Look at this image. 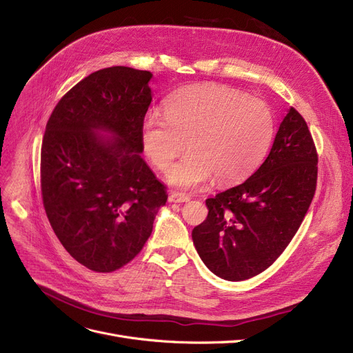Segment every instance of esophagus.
Returning <instances> with one entry per match:
<instances>
[{"label": "esophagus", "mask_w": 353, "mask_h": 353, "mask_svg": "<svg viewBox=\"0 0 353 353\" xmlns=\"http://www.w3.org/2000/svg\"><path fill=\"white\" fill-rule=\"evenodd\" d=\"M190 201V196L185 194V193H179V192H173L168 196V202L172 203H185Z\"/></svg>", "instance_id": "1"}]
</instances>
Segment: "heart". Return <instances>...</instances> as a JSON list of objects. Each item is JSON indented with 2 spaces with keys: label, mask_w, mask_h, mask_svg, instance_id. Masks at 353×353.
I'll list each match as a JSON object with an SVG mask.
<instances>
[{
  "label": "heart",
  "mask_w": 353,
  "mask_h": 353,
  "mask_svg": "<svg viewBox=\"0 0 353 353\" xmlns=\"http://www.w3.org/2000/svg\"><path fill=\"white\" fill-rule=\"evenodd\" d=\"M275 137L270 105L241 90L202 85L179 90L165 103V115L148 111L140 140L147 157L167 173L173 186L193 189L214 176L219 185L250 177L267 157Z\"/></svg>",
  "instance_id": "obj_1"
}]
</instances>
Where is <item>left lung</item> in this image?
<instances>
[{"label": "left lung", "instance_id": "1", "mask_svg": "<svg viewBox=\"0 0 353 353\" xmlns=\"http://www.w3.org/2000/svg\"><path fill=\"white\" fill-rule=\"evenodd\" d=\"M317 152L304 118L290 108L270 154L241 185L206 199L208 218L192 231L205 265L228 281L267 270L296 235L313 201Z\"/></svg>", "mask_w": 353, "mask_h": 353}]
</instances>
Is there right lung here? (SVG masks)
<instances>
[{
    "label": "right lung",
    "instance_id": "obj_1",
    "mask_svg": "<svg viewBox=\"0 0 353 353\" xmlns=\"http://www.w3.org/2000/svg\"><path fill=\"white\" fill-rule=\"evenodd\" d=\"M151 78L127 66L90 73L59 101L46 125V214L65 250L92 271L128 264L167 202L165 186L141 157Z\"/></svg>",
    "mask_w": 353,
    "mask_h": 353
}]
</instances>
